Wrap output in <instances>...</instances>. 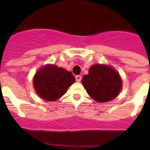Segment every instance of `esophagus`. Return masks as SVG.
Segmentation results:
<instances>
[{"mask_svg": "<svg viewBox=\"0 0 150 150\" xmlns=\"http://www.w3.org/2000/svg\"><path fill=\"white\" fill-rule=\"evenodd\" d=\"M82 79V76H80V75H77V76H76V82H78V83H79V82L81 81Z\"/></svg>", "mask_w": 150, "mask_h": 150, "instance_id": "esophagus-1", "label": "esophagus"}]
</instances>
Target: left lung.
<instances>
[{
	"label": "left lung",
	"instance_id": "obj_1",
	"mask_svg": "<svg viewBox=\"0 0 150 150\" xmlns=\"http://www.w3.org/2000/svg\"><path fill=\"white\" fill-rule=\"evenodd\" d=\"M82 83L91 98L98 102L114 99L122 89V79L114 68L105 64H95L84 75Z\"/></svg>",
	"mask_w": 150,
	"mask_h": 150
}]
</instances>
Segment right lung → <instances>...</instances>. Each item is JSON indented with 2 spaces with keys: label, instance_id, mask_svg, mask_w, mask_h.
Masks as SVG:
<instances>
[{
  "label": "right lung",
  "instance_id": "1",
  "mask_svg": "<svg viewBox=\"0 0 150 150\" xmlns=\"http://www.w3.org/2000/svg\"><path fill=\"white\" fill-rule=\"evenodd\" d=\"M75 80L71 72L53 64L40 69L33 79L36 92L47 101L60 98Z\"/></svg>",
  "mask_w": 150,
  "mask_h": 150
}]
</instances>
